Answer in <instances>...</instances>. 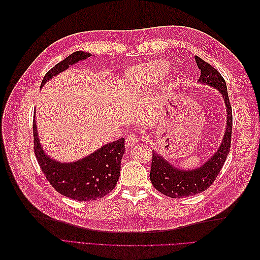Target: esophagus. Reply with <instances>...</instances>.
I'll return each mask as SVG.
<instances>
[{
    "label": "esophagus",
    "mask_w": 260,
    "mask_h": 260,
    "mask_svg": "<svg viewBox=\"0 0 260 260\" xmlns=\"http://www.w3.org/2000/svg\"><path fill=\"white\" fill-rule=\"evenodd\" d=\"M125 142H127L128 146H133L139 142V136L137 133H130V135L125 139Z\"/></svg>",
    "instance_id": "1"
}]
</instances>
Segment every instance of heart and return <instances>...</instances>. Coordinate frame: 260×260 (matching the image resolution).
Segmentation results:
<instances>
[{
    "instance_id": "1",
    "label": "heart",
    "mask_w": 260,
    "mask_h": 260,
    "mask_svg": "<svg viewBox=\"0 0 260 260\" xmlns=\"http://www.w3.org/2000/svg\"><path fill=\"white\" fill-rule=\"evenodd\" d=\"M168 64L164 60H155L141 65L133 70L131 82L139 89H146L158 82L167 72Z\"/></svg>"
}]
</instances>
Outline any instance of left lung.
Segmentation results:
<instances>
[{"mask_svg":"<svg viewBox=\"0 0 260 260\" xmlns=\"http://www.w3.org/2000/svg\"><path fill=\"white\" fill-rule=\"evenodd\" d=\"M196 64L201 70L199 82L214 86L222 94L226 106V129L222 143L216 154L200 168L193 170H180L165 160L160 155L153 152L149 178L157 191L171 199H183L199 194L214 183L220 170L223 167L231 147L232 135V108L228 95L223 77L216 68L201 57L195 56Z\"/></svg>","mask_w":260,"mask_h":260,"instance_id":"obj_1","label":"left lung"}]
</instances>
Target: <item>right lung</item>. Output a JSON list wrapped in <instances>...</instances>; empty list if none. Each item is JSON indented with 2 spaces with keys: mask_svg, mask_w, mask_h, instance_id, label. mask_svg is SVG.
Returning <instances> with one entry per match:
<instances>
[{
  "mask_svg": "<svg viewBox=\"0 0 260 260\" xmlns=\"http://www.w3.org/2000/svg\"><path fill=\"white\" fill-rule=\"evenodd\" d=\"M91 56L78 51L51 68L45 74L41 86L52 77L64 72L69 65ZM34 149L42 172L50 184L61 195L72 200L95 201L111 193L120 176V161L124 153V139L102 146L83 159L70 164L59 162L44 153L37 135L34 121Z\"/></svg>",
  "mask_w": 260,
  "mask_h": 260,
  "instance_id": "add662e5",
  "label": "right lung"
}]
</instances>
